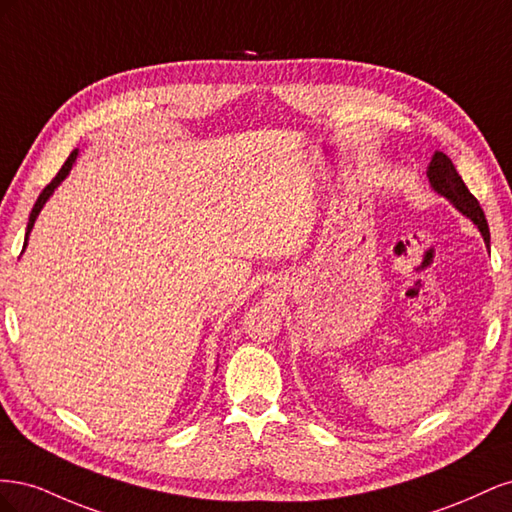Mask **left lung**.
<instances>
[{
    "instance_id": "obj_1",
    "label": "left lung",
    "mask_w": 512,
    "mask_h": 512,
    "mask_svg": "<svg viewBox=\"0 0 512 512\" xmlns=\"http://www.w3.org/2000/svg\"><path fill=\"white\" fill-rule=\"evenodd\" d=\"M427 177H429L431 190L444 196L461 215H466V218L478 228L480 235H483L485 245L489 247L491 235H489L485 213H483V209H480L478 200L466 188V183H463L455 164L451 162V158L446 156V153H442V151L433 153L431 162L427 166Z\"/></svg>"
}]
</instances>
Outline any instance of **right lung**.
I'll list each match as a JSON object with an SVG mask.
<instances>
[{
	"mask_svg": "<svg viewBox=\"0 0 512 512\" xmlns=\"http://www.w3.org/2000/svg\"><path fill=\"white\" fill-rule=\"evenodd\" d=\"M76 158H79V149H74L70 156H68V160L64 162V166L59 168V173H57V177L46 185V188L42 190V194L38 196V200H36V205H34V209H32V213H29V222H27V232H25V243H23V252H25V247H27V241H29V232H32V228H34V224H36V220H38V215H40V211L44 209V205H46V200H49L51 196H53V192L59 188L61 185V181H64L68 175H70V170H72V166H74V162H76Z\"/></svg>",
	"mask_w": 512,
	"mask_h": 512,
	"instance_id": "obj_1",
	"label": "right lung"
}]
</instances>
